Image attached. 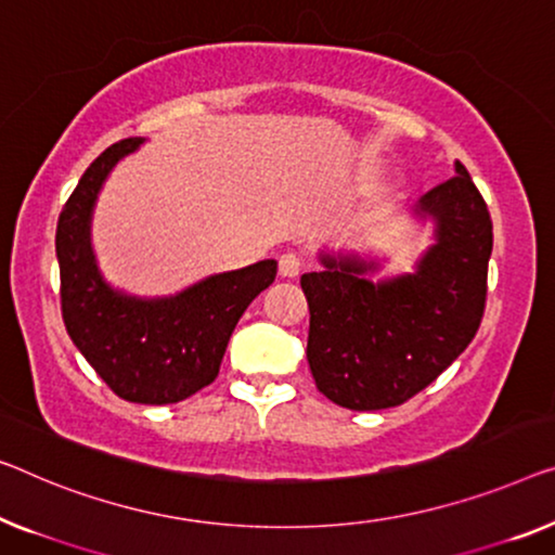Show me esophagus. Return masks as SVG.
<instances>
[{
  "mask_svg": "<svg viewBox=\"0 0 555 555\" xmlns=\"http://www.w3.org/2000/svg\"><path fill=\"white\" fill-rule=\"evenodd\" d=\"M279 274L284 279H296L301 274V259L292 251L279 256Z\"/></svg>",
  "mask_w": 555,
  "mask_h": 555,
  "instance_id": "1",
  "label": "esophagus"
}]
</instances>
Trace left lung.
<instances>
[{
	"instance_id": "left-lung-1",
	"label": "left lung",
	"mask_w": 555,
	"mask_h": 555,
	"mask_svg": "<svg viewBox=\"0 0 555 555\" xmlns=\"http://www.w3.org/2000/svg\"><path fill=\"white\" fill-rule=\"evenodd\" d=\"M434 219V244L413 274L371 281L359 254H321L301 276L309 301V359L317 388L351 411L391 409L436 382L474 341L486 309L493 249L489 206L461 162L456 177L413 206Z\"/></svg>"
}]
</instances>
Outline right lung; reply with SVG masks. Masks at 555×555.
I'll use <instances>...</instances> for the list:
<instances>
[{
    "label": "right lung",
    "mask_w": 555,
    "mask_h": 555,
    "mask_svg": "<svg viewBox=\"0 0 555 555\" xmlns=\"http://www.w3.org/2000/svg\"><path fill=\"white\" fill-rule=\"evenodd\" d=\"M144 139L112 144L89 164L56 221V259L66 334L104 384L124 401L177 403L219 376L231 331L263 288L276 261L224 271L162 299L106 284L92 251V211L104 179Z\"/></svg>",
    "instance_id": "1"
}]
</instances>
